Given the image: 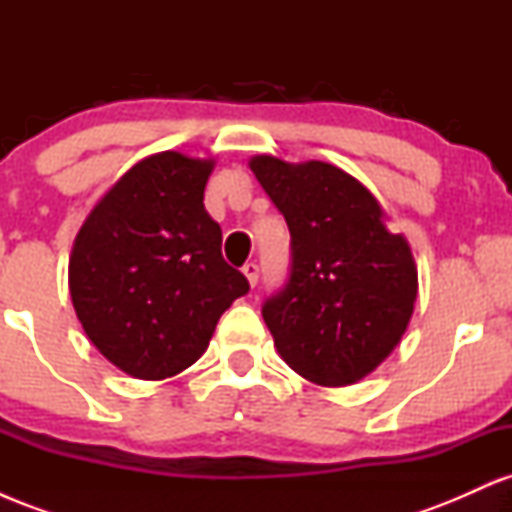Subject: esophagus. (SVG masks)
I'll list each match as a JSON object with an SVG mask.
<instances>
[{
    "instance_id": "1",
    "label": "esophagus",
    "mask_w": 512,
    "mask_h": 512,
    "mask_svg": "<svg viewBox=\"0 0 512 512\" xmlns=\"http://www.w3.org/2000/svg\"><path fill=\"white\" fill-rule=\"evenodd\" d=\"M243 274H245V279H248V284L252 286V289H255V284H257V279H260V269H257V264L255 262H248L243 267Z\"/></svg>"
}]
</instances>
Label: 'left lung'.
<instances>
[{
	"label": "left lung",
	"mask_w": 512,
	"mask_h": 512,
	"mask_svg": "<svg viewBox=\"0 0 512 512\" xmlns=\"http://www.w3.org/2000/svg\"><path fill=\"white\" fill-rule=\"evenodd\" d=\"M291 231L289 284L262 305L279 356L310 383L344 387L373 373L407 332L419 272L387 231L373 192L325 161L250 158Z\"/></svg>",
	"instance_id": "8db88e82"
}]
</instances>
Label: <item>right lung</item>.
<instances>
[{
  "label": "right lung",
  "instance_id": "add662e5",
  "mask_svg": "<svg viewBox=\"0 0 512 512\" xmlns=\"http://www.w3.org/2000/svg\"><path fill=\"white\" fill-rule=\"evenodd\" d=\"M214 158L146 156L122 175L76 233L69 293L86 337L113 366L163 380L207 351L219 317L248 293L221 255L204 209Z\"/></svg>",
  "mask_w": 512,
  "mask_h": 512
}]
</instances>
